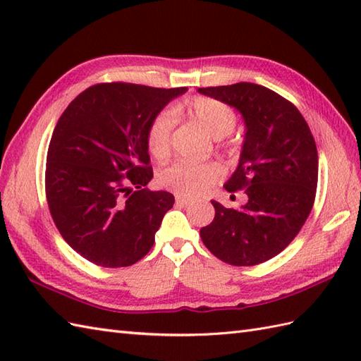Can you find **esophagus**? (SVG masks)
I'll return each mask as SVG.
<instances>
[{
  "mask_svg": "<svg viewBox=\"0 0 361 361\" xmlns=\"http://www.w3.org/2000/svg\"><path fill=\"white\" fill-rule=\"evenodd\" d=\"M176 204L190 206V204H192V200H189V198H183V197H176Z\"/></svg>",
  "mask_w": 361,
  "mask_h": 361,
  "instance_id": "34e87169",
  "label": "esophagus"
}]
</instances>
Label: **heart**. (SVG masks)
<instances>
[{"mask_svg": "<svg viewBox=\"0 0 361 361\" xmlns=\"http://www.w3.org/2000/svg\"><path fill=\"white\" fill-rule=\"evenodd\" d=\"M189 116L198 122L206 132L214 137H225L233 133L237 124V116L231 106L211 97H198L188 109ZM176 124V116L172 109L161 110L152 119L147 132L149 152L157 159H164L172 150V133ZM224 169L217 163L194 164L188 161H178L158 173V181L166 189L181 197H198L209 189L220 176Z\"/></svg>", "mask_w": 361, "mask_h": 361, "instance_id": "1", "label": "heart"}]
</instances>
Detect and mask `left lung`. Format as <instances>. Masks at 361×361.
I'll return each instance as SVG.
<instances>
[{
    "label": "left lung",
    "mask_w": 361,
    "mask_h": 361,
    "mask_svg": "<svg viewBox=\"0 0 361 361\" xmlns=\"http://www.w3.org/2000/svg\"><path fill=\"white\" fill-rule=\"evenodd\" d=\"M198 93L242 114L239 164L225 189H245L248 195L235 209L212 200L216 217L200 229V237L229 265L262 264L295 239L312 211L318 183L315 140L296 106L262 85L240 82L198 88Z\"/></svg>",
    "instance_id": "obj_1"
}]
</instances>
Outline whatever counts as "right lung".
I'll return each mask as SVG.
<instances>
[{"label": "right lung", "instance_id": "right-lung-1", "mask_svg": "<svg viewBox=\"0 0 361 361\" xmlns=\"http://www.w3.org/2000/svg\"><path fill=\"white\" fill-rule=\"evenodd\" d=\"M188 88L99 83L60 116L46 158L44 188L54 224L90 262L128 267L155 242L175 198L149 190L152 119Z\"/></svg>", "mask_w": 361, "mask_h": 361}]
</instances>
